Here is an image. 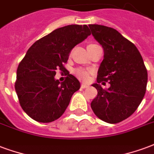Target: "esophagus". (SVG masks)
Returning a JSON list of instances; mask_svg holds the SVG:
<instances>
[{
	"instance_id": "1",
	"label": "esophagus",
	"mask_w": 154,
	"mask_h": 154,
	"mask_svg": "<svg viewBox=\"0 0 154 154\" xmlns=\"http://www.w3.org/2000/svg\"><path fill=\"white\" fill-rule=\"evenodd\" d=\"M89 87L88 84H86V83H82V88H87Z\"/></svg>"
}]
</instances>
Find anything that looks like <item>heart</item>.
I'll return each instance as SVG.
<instances>
[{"instance_id": "b5f03b06", "label": "heart", "mask_w": 154, "mask_h": 154, "mask_svg": "<svg viewBox=\"0 0 154 154\" xmlns=\"http://www.w3.org/2000/svg\"><path fill=\"white\" fill-rule=\"evenodd\" d=\"M95 45V44H90L89 45ZM76 73L78 76V77L82 79V81H87L90 78V75H91V72L89 70H86V69H84V68H79L76 71Z\"/></svg>"}]
</instances>
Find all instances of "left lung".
<instances>
[{
	"mask_svg": "<svg viewBox=\"0 0 154 154\" xmlns=\"http://www.w3.org/2000/svg\"><path fill=\"white\" fill-rule=\"evenodd\" d=\"M94 38L103 49L98 70L97 96L91 103L93 112L105 122L118 123L137 109L146 91L148 72L140 51L114 28L90 24ZM109 81L104 90L99 83Z\"/></svg>",
	"mask_w": 154,
	"mask_h": 154,
	"instance_id": "left-lung-1",
	"label": "left lung"
}]
</instances>
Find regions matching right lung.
Here are the masks:
<instances>
[{
    "label": "right lung",
    "mask_w": 154,
    "mask_h": 154,
    "mask_svg": "<svg viewBox=\"0 0 154 154\" xmlns=\"http://www.w3.org/2000/svg\"><path fill=\"white\" fill-rule=\"evenodd\" d=\"M91 35L86 25H68L55 29L28 49L17 69L15 91L19 103L33 120L47 123L65 112L80 82L68 74L63 82L54 76L57 68L65 71L69 53Z\"/></svg>",
    "instance_id": "obj_1"
}]
</instances>
